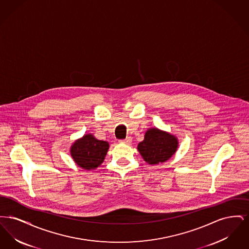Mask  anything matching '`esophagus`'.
Segmentation results:
<instances>
[{
    "mask_svg": "<svg viewBox=\"0 0 249 249\" xmlns=\"http://www.w3.org/2000/svg\"><path fill=\"white\" fill-rule=\"evenodd\" d=\"M119 142H122V143H126V144H130L131 142V138L130 137H127L126 139H123V140H119Z\"/></svg>",
    "mask_w": 249,
    "mask_h": 249,
    "instance_id": "esophagus-1",
    "label": "esophagus"
}]
</instances>
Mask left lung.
Here are the masks:
<instances>
[{
  "label": "left lung",
  "instance_id": "8db88e82",
  "mask_svg": "<svg viewBox=\"0 0 249 249\" xmlns=\"http://www.w3.org/2000/svg\"><path fill=\"white\" fill-rule=\"evenodd\" d=\"M178 147V138L157 128L145 131L144 139L138 143L137 149L148 164L165 162L176 153Z\"/></svg>",
  "mask_w": 249,
  "mask_h": 249
}]
</instances>
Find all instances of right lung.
<instances>
[{"instance_id":"1","label":"right lung","mask_w":249,"mask_h":249,"mask_svg":"<svg viewBox=\"0 0 249 249\" xmlns=\"http://www.w3.org/2000/svg\"><path fill=\"white\" fill-rule=\"evenodd\" d=\"M108 148V142L96 139L92 134H86L72 143L70 152L79 167L94 170L104 162Z\"/></svg>"}]
</instances>
